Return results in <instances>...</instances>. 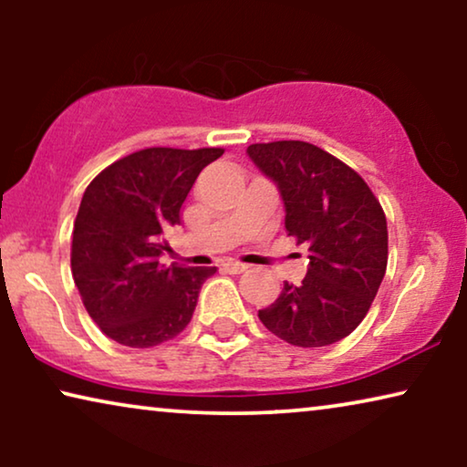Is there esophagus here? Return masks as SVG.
<instances>
[{
	"label": "esophagus",
	"instance_id": "esophagus-1",
	"mask_svg": "<svg viewBox=\"0 0 467 467\" xmlns=\"http://www.w3.org/2000/svg\"><path fill=\"white\" fill-rule=\"evenodd\" d=\"M223 270L225 272H229V274H242V272H246L248 270V265L246 264H240V261H225V264H223Z\"/></svg>",
	"mask_w": 467,
	"mask_h": 467
}]
</instances>
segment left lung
Listing matches in <instances>:
<instances>
[{
  "instance_id": "obj_1",
  "label": "left lung",
  "mask_w": 467,
  "mask_h": 467,
  "mask_svg": "<svg viewBox=\"0 0 467 467\" xmlns=\"http://www.w3.org/2000/svg\"><path fill=\"white\" fill-rule=\"evenodd\" d=\"M248 157L278 184L286 232L308 246L310 259L302 285L285 280L259 321L293 347L342 340L366 318L385 278V210L353 168L310 142L251 144Z\"/></svg>"
}]
</instances>
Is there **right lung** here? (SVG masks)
Instances as JSON below:
<instances>
[{
  "mask_svg": "<svg viewBox=\"0 0 467 467\" xmlns=\"http://www.w3.org/2000/svg\"><path fill=\"white\" fill-rule=\"evenodd\" d=\"M223 149L152 146L101 170L82 195L72 234V276L88 317L114 342L150 348L193 317L216 267L161 265L165 232L181 225L200 171Z\"/></svg>",
  "mask_w": 467,
  "mask_h": 467,
  "instance_id": "right-lung-1",
  "label": "right lung"
}]
</instances>
